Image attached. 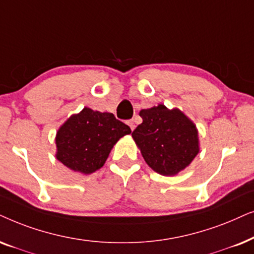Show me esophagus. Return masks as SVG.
I'll use <instances>...</instances> for the list:
<instances>
[{"label":"esophagus","mask_w":254,"mask_h":254,"mask_svg":"<svg viewBox=\"0 0 254 254\" xmlns=\"http://www.w3.org/2000/svg\"><path fill=\"white\" fill-rule=\"evenodd\" d=\"M127 125H129V127H130V129L133 131L134 127H136V123H134V121H133V120H130V121H127Z\"/></svg>","instance_id":"obj_1"}]
</instances>
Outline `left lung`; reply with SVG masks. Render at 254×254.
Listing matches in <instances>:
<instances>
[{
    "instance_id": "1",
    "label": "left lung",
    "mask_w": 254,
    "mask_h": 254,
    "mask_svg": "<svg viewBox=\"0 0 254 254\" xmlns=\"http://www.w3.org/2000/svg\"><path fill=\"white\" fill-rule=\"evenodd\" d=\"M139 116L143 123L132 138L148 166L166 177L189 166L200 151L196 125L181 110L164 104L140 110Z\"/></svg>"
}]
</instances>
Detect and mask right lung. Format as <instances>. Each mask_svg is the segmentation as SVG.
Returning a JSON list of instances; mask_svg holds the SVG:
<instances>
[{
  "label": "right lung",
  "instance_id": "obj_1",
  "mask_svg": "<svg viewBox=\"0 0 254 254\" xmlns=\"http://www.w3.org/2000/svg\"><path fill=\"white\" fill-rule=\"evenodd\" d=\"M131 129L110 113L83 108L72 115L56 136V157L66 167L82 174L100 170L114 145Z\"/></svg>",
  "mask_w": 254,
  "mask_h": 254
}]
</instances>
